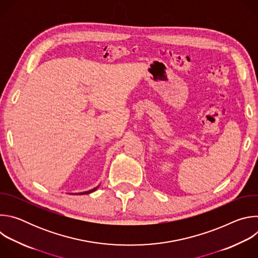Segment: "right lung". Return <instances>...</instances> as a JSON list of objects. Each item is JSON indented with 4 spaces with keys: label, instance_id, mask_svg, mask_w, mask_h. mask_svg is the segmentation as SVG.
<instances>
[{
    "label": "right lung",
    "instance_id": "right-lung-1",
    "mask_svg": "<svg viewBox=\"0 0 258 258\" xmlns=\"http://www.w3.org/2000/svg\"><path fill=\"white\" fill-rule=\"evenodd\" d=\"M95 190H97V188H95V189H93V190H91V191H88V192H84V193H79V195H82V194H89V193H92V192H94Z\"/></svg>",
    "mask_w": 258,
    "mask_h": 258
}]
</instances>
